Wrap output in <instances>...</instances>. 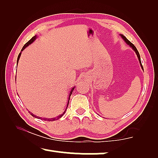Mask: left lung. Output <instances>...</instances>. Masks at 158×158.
I'll return each instance as SVG.
<instances>
[{"instance_id":"obj_1","label":"left lung","mask_w":158,"mask_h":158,"mask_svg":"<svg viewBox=\"0 0 158 158\" xmlns=\"http://www.w3.org/2000/svg\"><path fill=\"white\" fill-rule=\"evenodd\" d=\"M120 35H121V37L123 38V39L124 40V41H125V42L127 44V45H129L130 46V47L133 49V50L135 51V52H136V55H137V56H138V59H139V63H140V65H141V68H142V69L143 70V66H142V64H141V58H140V55H139V52H138V50H137V49L136 48V47L135 46H134L132 43H131L130 40H127V38L125 36H124L123 35H122V34H120Z\"/></svg>"}]
</instances>
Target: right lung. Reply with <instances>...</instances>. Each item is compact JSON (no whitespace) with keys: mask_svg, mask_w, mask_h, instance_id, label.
<instances>
[{"mask_svg":"<svg viewBox=\"0 0 158 158\" xmlns=\"http://www.w3.org/2000/svg\"><path fill=\"white\" fill-rule=\"evenodd\" d=\"M36 38H37V35H35V36H33V37H32V38H31V39L28 41V42L25 44V45H24V47L22 48V52L24 50V49L27 47V46H28L30 45V44H31L33 41H34L35 39H36ZM21 54H22V52H20L19 54V55H18V57H17V64H18V61H19V58H20V56H21ZM75 89V87H73V88L71 89V92H70V94H69V98H68V103H67V107H68V106H69V100H70V97H71V95L72 94V92H73V89ZM67 107H66V108H67ZM66 110H64V112L62 113L61 115H59L58 117H56V118H40V117H38V116H35V115H33V113H31V115L33 117H34V118H38V119H40V120H45V121H55V120H58V119H59V118H61L62 116L64 115V113L66 112Z\"/></svg>","mask_w":158,"mask_h":158,"instance_id":"right-lung-1","label":"right lung"}]
</instances>
